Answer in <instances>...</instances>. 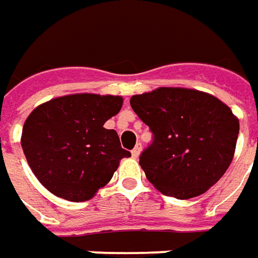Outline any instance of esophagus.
Here are the masks:
<instances>
[{
    "instance_id": "esophagus-1",
    "label": "esophagus",
    "mask_w": 258,
    "mask_h": 258,
    "mask_svg": "<svg viewBox=\"0 0 258 258\" xmlns=\"http://www.w3.org/2000/svg\"><path fill=\"white\" fill-rule=\"evenodd\" d=\"M141 151H142V145L136 144V146L132 149V156H134V158H138L139 154H141Z\"/></svg>"
}]
</instances>
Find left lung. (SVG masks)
Returning a JSON list of instances; mask_svg holds the SVG:
<instances>
[{
	"instance_id": "8db88e82",
	"label": "left lung",
	"mask_w": 258,
	"mask_h": 258,
	"mask_svg": "<svg viewBox=\"0 0 258 258\" xmlns=\"http://www.w3.org/2000/svg\"><path fill=\"white\" fill-rule=\"evenodd\" d=\"M131 106L152 132L139 165L164 195L178 200L201 195L231 164L240 124L217 97L161 87L132 96Z\"/></svg>"
}]
</instances>
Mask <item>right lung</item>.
Wrapping results in <instances>:
<instances>
[{"label": "right lung", "mask_w": 258, "mask_h": 258, "mask_svg": "<svg viewBox=\"0 0 258 258\" xmlns=\"http://www.w3.org/2000/svg\"><path fill=\"white\" fill-rule=\"evenodd\" d=\"M120 96L70 94L35 107L23 127L21 146L37 179L67 201L90 200L113 176L122 158L113 129L103 124L122 107Z\"/></svg>", "instance_id": "1"}]
</instances>
